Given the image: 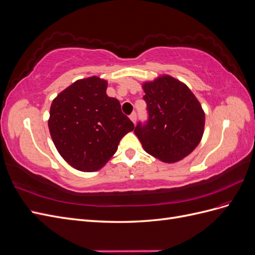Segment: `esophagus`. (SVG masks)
Masks as SVG:
<instances>
[{
	"label": "esophagus",
	"mask_w": 255,
	"mask_h": 255,
	"mask_svg": "<svg viewBox=\"0 0 255 255\" xmlns=\"http://www.w3.org/2000/svg\"><path fill=\"white\" fill-rule=\"evenodd\" d=\"M129 119L132 120V122H133L134 125H135V123H136V120H137V115H136V113H133L132 115H130V116H129Z\"/></svg>",
	"instance_id": "esophagus-1"
}]
</instances>
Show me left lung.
<instances>
[{
	"label": "left lung",
	"mask_w": 255,
	"mask_h": 255,
	"mask_svg": "<svg viewBox=\"0 0 255 255\" xmlns=\"http://www.w3.org/2000/svg\"><path fill=\"white\" fill-rule=\"evenodd\" d=\"M149 121L135 134L144 151L164 163H176L202 139L205 113L186 84L169 74L142 83Z\"/></svg>",
	"instance_id": "8db88e82"
}]
</instances>
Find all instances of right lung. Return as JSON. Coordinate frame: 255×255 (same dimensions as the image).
Segmentation results:
<instances>
[{
	"label": "right lung",
	"instance_id": "obj_1",
	"mask_svg": "<svg viewBox=\"0 0 255 255\" xmlns=\"http://www.w3.org/2000/svg\"><path fill=\"white\" fill-rule=\"evenodd\" d=\"M107 81L94 75L72 83L53 100L48 126L60 156L76 170L101 169L134 129L117 99L106 95Z\"/></svg>",
	"mask_w": 255,
	"mask_h": 255
}]
</instances>
